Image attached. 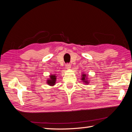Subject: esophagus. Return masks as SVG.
<instances>
[{
	"instance_id": "esophagus-1",
	"label": "esophagus",
	"mask_w": 132,
	"mask_h": 132,
	"mask_svg": "<svg viewBox=\"0 0 132 132\" xmlns=\"http://www.w3.org/2000/svg\"><path fill=\"white\" fill-rule=\"evenodd\" d=\"M65 67L67 68H70L71 67V64H69V63H67L66 64H65Z\"/></svg>"
}]
</instances>
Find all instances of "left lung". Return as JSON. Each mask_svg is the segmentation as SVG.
Masks as SVG:
<instances>
[{
	"label": "left lung",
	"instance_id": "left-lung-1",
	"mask_svg": "<svg viewBox=\"0 0 132 132\" xmlns=\"http://www.w3.org/2000/svg\"><path fill=\"white\" fill-rule=\"evenodd\" d=\"M82 76H83V77H82V80H83L84 81L86 82L87 83V81H85V77H86V75L84 74V75H82Z\"/></svg>",
	"mask_w": 132,
	"mask_h": 132
}]
</instances>
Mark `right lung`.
<instances>
[{
	"label": "right lung",
	"mask_w": 132,
	"mask_h": 132,
	"mask_svg": "<svg viewBox=\"0 0 132 132\" xmlns=\"http://www.w3.org/2000/svg\"><path fill=\"white\" fill-rule=\"evenodd\" d=\"M56 76L54 75H52L50 76V79L47 81V83L50 85H54L56 81Z\"/></svg>",
	"instance_id": "1"
}]
</instances>
